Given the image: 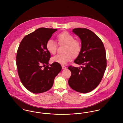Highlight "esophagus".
Wrapping results in <instances>:
<instances>
[{
    "instance_id": "obj_1",
    "label": "esophagus",
    "mask_w": 123,
    "mask_h": 123,
    "mask_svg": "<svg viewBox=\"0 0 123 123\" xmlns=\"http://www.w3.org/2000/svg\"><path fill=\"white\" fill-rule=\"evenodd\" d=\"M62 66V68L63 69H66V66Z\"/></svg>"
}]
</instances>
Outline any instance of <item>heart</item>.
Wrapping results in <instances>:
<instances>
[{
  "label": "heart",
  "mask_w": 123,
  "mask_h": 123,
  "mask_svg": "<svg viewBox=\"0 0 123 123\" xmlns=\"http://www.w3.org/2000/svg\"><path fill=\"white\" fill-rule=\"evenodd\" d=\"M57 38L59 45H66L65 49L66 53L57 54L52 57L51 60L53 62L65 65L71 59L72 56L76 57L79 55L81 49V45L79 41L75 40L73 36L67 32L59 34ZM57 47L58 44L54 40L50 39L48 41L46 48L49 53L55 54Z\"/></svg>",
  "instance_id": "heart-1"
}]
</instances>
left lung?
<instances>
[{
  "label": "left lung",
  "mask_w": 123,
  "mask_h": 123,
  "mask_svg": "<svg viewBox=\"0 0 123 123\" xmlns=\"http://www.w3.org/2000/svg\"><path fill=\"white\" fill-rule=\"evenodd\" d=\"M73 32L81 41V49L74 62L80 67L69 66L70 86L77 92L87 93L100 83L107 66L105 49L102 40L90 30L76 28Z\"/></svg>",
  "instance_id": "8db88e82"
}]
</instances>
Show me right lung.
<instances>
[{
	"label": "right lung",
	"mask_w": 123,
	"mask_h": 123,
	"mask_svg": "<svg viewBox=\"0 0 123 123\" xmlns=\"http://www.w3.org/2000/svg\"><path fill=\"white\" fill-rule=\"evenodd\" d=\"M57 29L41 28L26 36L17 50L16 66L20 80L32 93L45 92L52 86L55 77L61 71L57 63L49 65L50 53L48 41Z\"/></svg>",
	"instance_id": "obj_1"
}]
</instances>
